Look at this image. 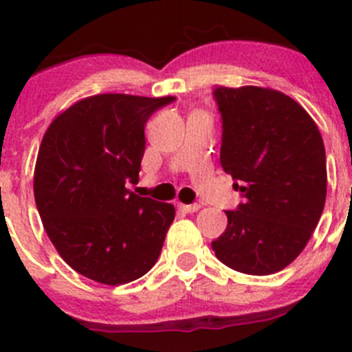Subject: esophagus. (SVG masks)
Wrapping results in <instances>:
<instances>
[{
  "instance_id": "1",
  "label": "esophagus",
  "mask_w": 352,
  "mask_h": 352,
  "mask_svg": "<svg viewBox=\"0 0 352 352\" xmlns=\"http://www.w3.org/2000/svg\"><path fill=\"white\" fill-rule=\"evenodd\" d=\"M179 209L184 212H197L201 209L199 204H179Z\"/></svg>"
}]
</instances>
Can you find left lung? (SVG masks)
<instances>
[{"instance_id":"obj_1","label":"left lung","mask_w":352,"mask_h":352,"mask_svg":"<svg viewBox=\"0 0 352 352\" xmlns=\"http://www.w3.org/2000/svg\"><path fill=\"white\" fill-rule=\"evenodd\" d=\"M223 117L221 166L243 196L211 243L233 271L267 276L303 252L327 196L325 148L317 124L296 100L264 87L214 90Z\"/></svg>"}]
</instances>
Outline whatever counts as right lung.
Here are the masks:
<instances>
[{
	"label": "right lung",
	"mask_w": 352,
	"mask_h": 352,
	"mask_svg": "<svg viewBox=\"0 0 352 352\" xmlns=\"http://www.w3.org/2000/svg\"><path fill=\"white\" fill-rule=\"evenodd\" d=\"M173 100L91 95L49 124L35 162V204L49 240L78 274L119 286L155 265L175 208L127 186L140 177L144 124Z\"/></svg>",
	"instance_id": "obj_1"
}]
</instances>
